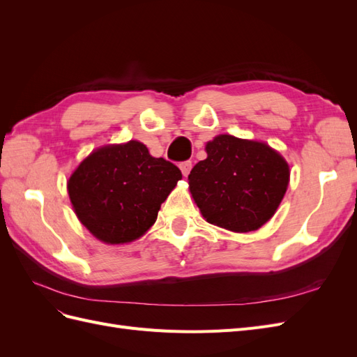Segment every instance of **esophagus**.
Returning a JSON list of instances; mask_svg holds the SVG:
<instances>
[{
  "mask_svg": "<svg viewBox=\"0 0 357 357\" xmlns=\"http://www.w3.org/2000/svg\"><path fill=\"white\" fill-rule=\"evenodd\" d=\"M180 169H181V174L185 176V177H188V176H189V172H190V169H192V162H190V160L181 162V164H180Z\"/></svg>",
  "mask_w": 357,
  "mask_h": 357,
  "instance_id": "34e87169",
  "label": "esophagus"
}]
</instances>
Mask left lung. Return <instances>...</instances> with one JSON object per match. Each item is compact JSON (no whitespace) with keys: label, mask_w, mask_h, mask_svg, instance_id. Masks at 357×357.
Masks as SVG:
<instances>
[{"label":"left lung","mask_w":357,"mask_h":357,"mask_svg":"<svg viewBox=\"0 0 357 357\" xmlns=\"http://www.w3.org/2000/svg\"><path fill=\"white\" fill-rule=\"evenodd\" d=\"M205 152L188 177L202 218L238 234L262 228L286 195L287 160L265 142L229 134L215 135Z\"/></svg>","instance_id":"8db88e82"}]
</instances>
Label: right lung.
I'll return each mask as SVG.
<instances>
[{"instance_id": "add662e5", "label": "right lung", "mask_w": 357, "mask_h": 357, "mask_svg": "<svg viewBox=\"0 0 357 357\" xmlns=\"http://www.w3.org/2000/svg\"><path fill=\"white\" fill-rule=\"evenodd\" d=\"M181 180L180 169L129 139L86 156L67 180L79 222L101 243H132L152 228L160 204Z\"/></svg>"}]
</instances>
